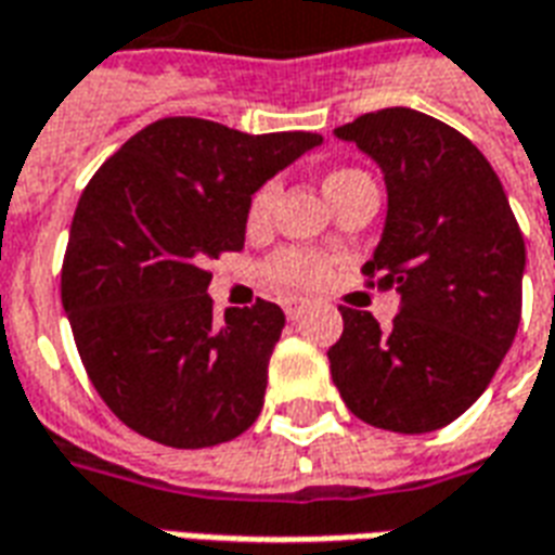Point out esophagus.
<instances>
[{
  "mask_svg": "<svg viewBox=\"0 0 555 555\" xmlns=\"http://www.w3.org/2000/svg\"><path fill=\"white\" fill-rule=\"evenodd\" d=\"M306 311H309L306 299H285V314H288V320H299Z\"/></svg>",
  "mask_w": 555,
  "mask_h": 555,
  "instance_id": "1",
  "label": "esophagus"
}]
</instances>
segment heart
Listing matches in <instances>:
<instances>
[{"label": "heart", "instance_id": "obj_1", "mask_svg": "<svg viewBox=\"0 0 555 555\" xmlns=\"http://www.w3.org/2000/svg\"><path fill=\"white\" fill-rule=\"evenodd\" d=\"M361 176L359 170H332L326 179H323V194L330 196L338 191L340 184H347L350 179ZM279 188L276 182L261 184L256 191V196L249 199V208H246V223L249 225H264L270 220V211L276 205ZM326 258L311 253V249H282L276 256L270 258L264 264V276L276 285V288L288 291H309L318 288L320 282L326 279Z\"/></svg>", "mask_w": 555, "mask_h": 555}]
</instances>
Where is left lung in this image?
<instances>
[{
    "instance_id": "8db88e82",
    "label": "left lung",
    "mask_w": 555,
    "mask_h": 555,
    "mask_svg": "<svg viewBox=\"0 0 555 555\" xmlns=\"http://www.w3.org/2000/svg\"><path fill=\"white\" fill-rule=\"evenodd\" d=\"M382 170L388 211L364 273L397 288L391 330L344 309L332 382L356 417L421 435L453 424L486 391L520 323L527 246L506 191L462 131L414 108L335 129Z\"/></svg>"
}]
</instances>
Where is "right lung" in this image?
Listing matches in <instances>:
<instances>
[{
    "instance_id": "1",
    "label": "right lung",
    "mask_w": 555,
    "mask_h": 555,
    "mask_svg": "<svg viewBox=\"0 0 555 555\" xmlns=\"http://www.w3.org/2000/svg\"><path fill=\"white\" fill-rule=\"evenodd\" d=\"M320 143L311 131L246 134L167 117L90 179L61 302L93 388L129 429L199 450L256 424L285 314L258 299L217 320L205 264L244 249L249 199Z\"/></svg>"
}]
</instances>
